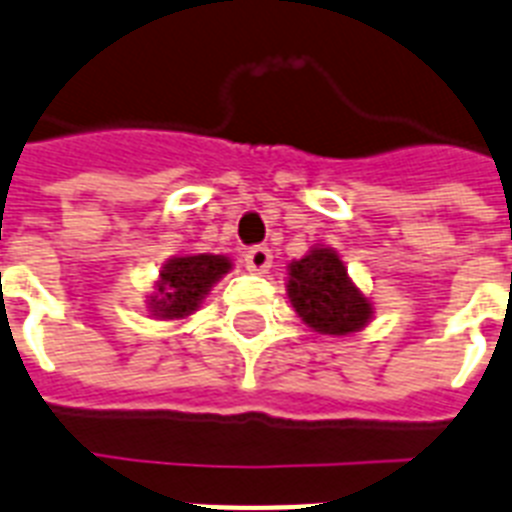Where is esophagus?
<instances>
[{
    "instance_id": "34e87169",
    "label": "esophagus",
    "mask_w": 512,
    "mask_h": 512,
    "mask_svg": "<svg viewBox=\"0 0 512 512\" xmlns=\"http://www.w3.org/2000/svg\"><path fill=\"white\" fill-rule=\"evenodd\" d=\"M244 265H247V270H252V273H268L270 265H273V255H270L268 247H252L244 255Z\"/></svg>"
}]
</instances>
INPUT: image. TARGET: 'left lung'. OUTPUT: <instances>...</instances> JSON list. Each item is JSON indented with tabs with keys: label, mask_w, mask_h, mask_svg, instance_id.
<instances>
[{
	"label": "left lung",
	"mask_w": 512,
	"mask_h": 512,
	"mask_svg": "<svg viewBox=\"0 0 512 512\" xmlns=\"http://www.w3.org/2000/svg\"><path fill=\"white\" fill-rule=\"evenodd\" d=\"M286 294L294 313L318 334H357L373 318L371 299L357 289L339 252L323 244L289 263Z\"/></svg>",
	"instance_id": "1"
}]
</instances>
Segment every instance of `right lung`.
<instances>
[{"label": "right lung", "mask_w": 512, "mask_h": 512, "mask_svg": "<svg viewBox=\"0 0 512 512\" xmlns=\"http://www.w3.org/2000/svg\"><path fill=\"white\" fill-rule=\"evenodd\" d=\"M231 270L226 255H178L162 265L155 281V294H149V313L160 321H184L199 310L220 278Z\"/></svg>", "instance_id": "right-lung-1"}]
</instances>
